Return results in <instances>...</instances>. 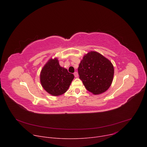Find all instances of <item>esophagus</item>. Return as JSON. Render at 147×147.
<instances>
[{
    "label": "esophagus",
    "instance_id": "esophagus-1",
    "mask_svg": "<svg viewBox=\"0 0 147 147\" xmlns=\"http://www.w3.org/2000/svg\"><path fill=\"white\" fill-rule=\"evenodd\" d=\"M74 75L75 77H78V74L77 72H74Z\"/></svg>",
    "mask_w": 147,
    "mask_h": 147
}]
</instances>
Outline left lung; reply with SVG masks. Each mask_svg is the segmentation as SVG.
<instances>
[{"label":"left lung","mask_w":147,"mask_h":147,"mask_svg":"<svg viewBox=\"0 0 147 147\" xmlns=\"http://www.w3.org/2000/svg\"><path fill=\"white\" fill-rule=\"evenodd\" d=\"M78 72L86 89L93 94L98 95L105 92L111 86L114 67L105 57L91 51L81 60Z\"/></svg>","instance_id":"left-lung-1"}]
</instances>
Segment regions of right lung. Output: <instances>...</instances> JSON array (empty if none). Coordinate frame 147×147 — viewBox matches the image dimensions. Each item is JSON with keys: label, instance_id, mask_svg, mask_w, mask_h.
<instances>
[{"label": "right lung", "instance_id": "obj_1", "mask_svg": "<svg viewBox=\"0 0 147 147\" xmlns=\"http://www.w3.org/2000/svg\"><path fill=\"white\" fill-rule=\"evenodd\" d=\"M74 78L73 74L60 66L57 58L50 59L40 74L42 86L53 96H59L65 93Z\"/></svg>", "mask_w": 147, "mask_h": 147}]
</instances>
